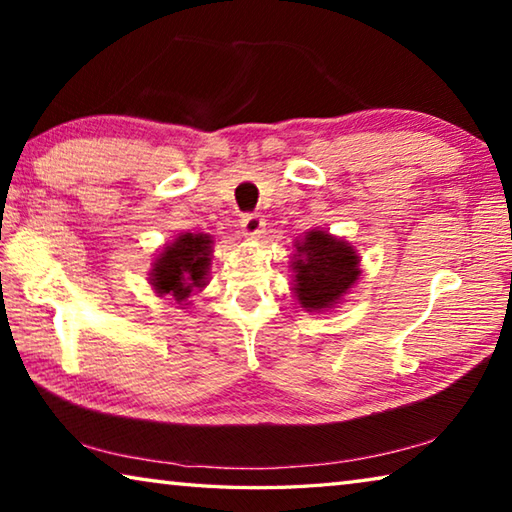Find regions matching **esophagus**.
Instances as JSON below:
<instances>
[{"mask_svg": "<svg viewBox=\"0 0 512 512\" xmlns=\"http://www.w3.org/2000/svg\"><path fill=\"white\" fill-rule=\"evenodd\" d=\"M266 232V223L259 214H246L244 219H241V235L246 239H262Z\"/></svg>", "mask_w": 512, "mask_h": 512, "instance_id": "1", "label": "esophagus"}]
</instances>
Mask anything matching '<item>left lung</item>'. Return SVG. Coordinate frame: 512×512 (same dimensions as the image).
<instances>
[{
    "label": "left lung",
    "mask_w": 512,
    "mask_h": 512,
    "mask_svg": "<svg viewBox=\"0 0 512 512\" xmlns=\"http://www.w3.org/2000/svg\"><path fill=\"white\" fill-rule=\"evenodd\" d=\"M293 248V296L298 305L309 314H323L341 305L361 275L357 248L318 228L296 239Z\"/></svg>",
    "instance_id": "obj_1"
}]
</instances>
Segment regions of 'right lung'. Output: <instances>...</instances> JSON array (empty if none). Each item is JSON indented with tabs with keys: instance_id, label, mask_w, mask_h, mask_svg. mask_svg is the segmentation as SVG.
Listing matches in <instances>:
<instances>
[{
	"instance_id": "add662e5",
	"label": "right lung",
	"mask_w": 512,
	"mask_h": 512,
	"mask_svg": "<svg viewBox=\"0 0 512 512\" xmlns=\"http://www.w3.org/2000/svg\"><path fill=\"white\" fill-rule=\"evenodd\" d=\"M212 237L203 232H180L153 257L149 284L160 298L169 296L180 309L189 305V296L207 287L212 264Z\"/></svg>"
}]
</instances>
